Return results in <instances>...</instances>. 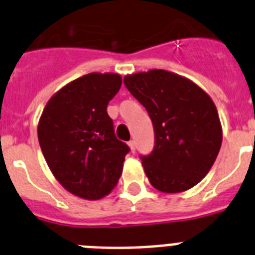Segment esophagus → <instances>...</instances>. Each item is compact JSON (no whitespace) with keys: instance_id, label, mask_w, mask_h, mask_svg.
<instances>
[{"instance_id":"obj_1","label":"esophagus","mask_w":255,"mask_h":255,"mask_svg":"<svg viewBox=\"0 0 255 255\" xmlns=\"http://www.w3.org/2000/svg\"><path fill=\"white\" fill-rule=\"evenodd\" d=\"M129 147H130V149H131V152H135V148H136V145H135V140L129 141Z\"/></svg>"}]
</instances>
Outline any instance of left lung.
I'll return each mask as SVG.
<instances>
[{
  "instance_id": "1",
  "label": "left lung",
  "mask_w": 255,
  "mask_h": 255,
  "mask_svg": "<svg viewBox=\"0 0 255 255\" xmlns=\"http://www.w3.org/2000/svg\"><path fill=\"white\" fill-rule=\"evenodd\" d=\"M124 84L153 124L154 148L140 155L153 188L181 193L197 185L213 166L222 143L211 97L191 80L166 70L126 75Z\"/></svg>"
}]
</instances>
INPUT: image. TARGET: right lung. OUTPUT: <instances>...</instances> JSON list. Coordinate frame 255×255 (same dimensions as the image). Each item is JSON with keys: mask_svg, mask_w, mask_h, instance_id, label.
Masks as SVG:
<instances>
[{"mask_svg": "<svg viewBox=\"0 0 255 255\" xmlns=\"http://www.w3.org/2000/svg\"><path fill=\"white\" fill-rule=\"evenodd\" d=\"M121 76L91 73L52 97L38 124V140L49 170L71 194L83 199L106 197L123 173L128 144L115 135L108 102Z\"/></svg>", "mask_w": 255, "mask_h": 255, "instance_id": "add662e5", "label": "right lung"}]
</instances>
